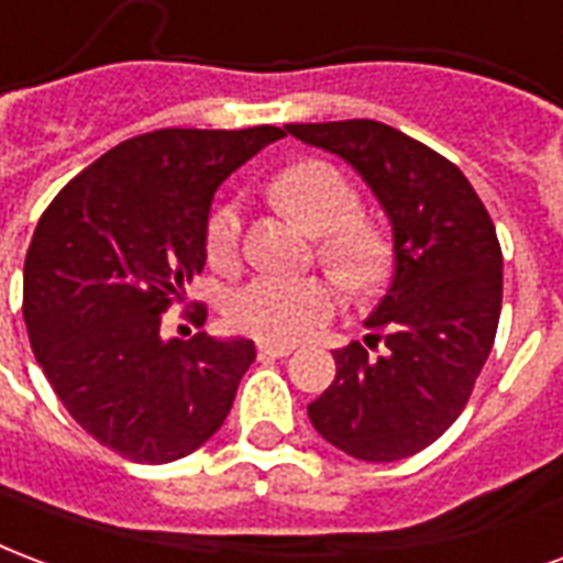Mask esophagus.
I'll use <instances>...</instances> for the list:
<instances>
[{"label":"esophagus","instance_id":"34e87169","mask_svg":"<svg viewBox=\"0 0 563 563\" xmlns=\"http://www.w3.org/2000/svg\"><path fill=\"white\" fill-rule=\"evenodd\" d=\"M292 349L289 343H260V357H289Z\"/></svg>","mask_w":563,"mask_h":563}]
</instances>
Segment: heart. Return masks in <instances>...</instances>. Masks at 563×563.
Wrapping results in <instances>:
<instances>
[{"mask_svg": "<svg viewBox=\"0 0 563 563\" xmlns=\"http://www.w3.org/2000/svg\"><path fill=\"white\" fill-rule=\"evenodd\" d=\"M271 199L319 235V262L352 295L376 292L394 271V241L387 229L361 214V194L328 161H301L271 181ZM244 214L235 199L218 202L206 220V256L214 268L239 262ZM227 322L241 334L268 343H295L336 313V292L319 277L260 274L223 303Z\"/></svg>", "mask_w": 563, "mask_h": 563, "instance_id": "b5f03b06", "label": "heart"}]
</instances>
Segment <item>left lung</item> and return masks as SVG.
I'll return each instance as SVG.
<instances>
[{
	"label": "left lung",
	"mask_w": 563,
	"mask_h": 563,
	"mask_svg": "<svg viewBox=\"0 0 563 563\" xmlns=\"http://www.w3.org/2000/svg\"><path fill=\"white\" fill-rule=\"evenodd\" d=\"M286 131L364 176L390 218L397 256L394 286L366 319V345L336 349L334 382L307 415L355 460L415 456L460 418L493 352L504 286L493 218L460 166L390 124L349 119Z\"/></svg>",
	"instance_id": "left-lung-1"
}]
</instances>
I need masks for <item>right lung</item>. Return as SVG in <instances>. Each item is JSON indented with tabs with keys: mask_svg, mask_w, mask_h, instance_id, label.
Listing matches in <instances>:
<instances>
[{
	"mask_svg": "<svg viewBox=\"0 0 563 563\" xmlns=\"http://www.w3.org/2000/svg\"><path fill=\"white\" fill-rule=\"evenodd\" d=\"M283 128L140 133L86 166L41 214L23 268L29 343L62 406L124 460H181L223 427L250 340H164L206 265L220 181ZM206 324V307L187 313Z\"/></svg>",
	"mask_w": 563,
	"mask_h": 563,
	"instance_id": "1",
	"label": "right lung"
}]
</instances>
